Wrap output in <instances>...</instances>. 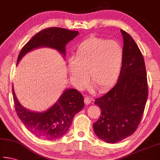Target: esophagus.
<instances>
[{"mask_svg": "<svg viewBox=\"0 0 160 160\" xmlns=\"http://www.w3.org/2000/svg\"><path fill=\"white\" fill-rule=\"evenodd\" d=\"M84 101H85V103L86 104H90L91 101H92V99L90 98V97L86 96V97H85V99H84Z\"/></svg>", "mask_w": 160, "mask_h": 160, "instance_id": "obj_1", "label": "esophagus"}]
</instances>
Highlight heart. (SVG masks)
Masks as SVG:
<instances>
[{
    "instance_id": "1",
    "label": "heart",
    "mask_w": 160,
    "mask_h": 160,
    "mask_svg": "<svg viewBox=\"0 0 160 160\" xmlns=\"http://www.w3.org/2000/svg\"><path fill=\"white\" fill-rule=\"evenodd\" d=\"M123 49L118 42L97 37L84 40L70 58L68 68L70 79L78 89L90 82L99 91L114 83L120 74L123 61Z\"/></svg>"
}]
</instances>
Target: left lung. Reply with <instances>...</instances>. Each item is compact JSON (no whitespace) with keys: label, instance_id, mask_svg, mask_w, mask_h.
Listing matches in <instances>:
<instances>
[{"label":"left lung","instance_id":"8db88e82","mask_svg":"<svg viewBox=\"0 0 160 160\" xmlns=\"http://www.w3.org/2000/svg\"><path fill=\"white\" fill-rule=\"evenodd\" d=\"M123 38V61L117 82L94 104L101 116L93 123L95 134L108 143H116L136 131L148 97L144 58L136 43L126 32Z\"/></svg>","mask_w":160,"mask_h":160}]
</instances>
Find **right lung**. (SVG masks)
Segmentation results:
<instances>
[{"label": "right lung", "mask_w": 160, "mask_h": 160, "mask_svg": "<svg viewBox=\"0 0 160 160\" xmlns=\"http://www.w3.org/2000/svg\"><path fill=\"white\" fill-rule=\"evenodd\" d=\"M79 34L60 28H49L36 34L24 46L19 54L17 65L29 51L40 47H49L66 56V46ZM15 112L22 122L35 136L45 140H56L68 131L72 119L84 108V98L75 89H66L55 104L43 112H32L18 102L12 85Z\"/></svg>", "instance_id": "obj_1"}]
</instances>
